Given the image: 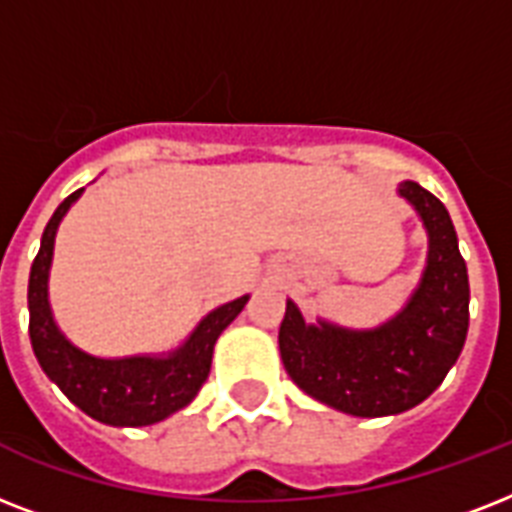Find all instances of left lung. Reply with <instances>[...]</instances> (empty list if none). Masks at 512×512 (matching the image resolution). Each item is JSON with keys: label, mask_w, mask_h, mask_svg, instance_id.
<instances>
[{"label": "left lung", "mask_w": 512, "mask_h": 512, "mask_svg": "<svg viewBox=\"0 0 512 512\" xmlns=\"http://www.w3.org/2000/svg\"><path fill=\"white\" fill-rule=\"evenodd\" d=\"M398 193L428 228V268L404 313L374 332L332 324L308 327L295 308L279 327L281 361L308 396L356 417H385L412 409L444 382L468 335V268L452 217L422 185L406 180Z\"/></svg>", "instance_id": "8db88e82"}]
</instances>
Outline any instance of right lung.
Masks as SVG:
<instances>
[{
  "mask_svg": "<svg viewBox=\"0 0 512 512\" xmlns=\"http://www.w3.org/2000/svg\"><path fill=\"white\" fill-rule=\"evenodd\" d=\"M74 191L60 201L55 215L42 233V247L36 252L31 276H28V335L36 361L44 374L58 385L92 420L140 428L170 417L172 412L191 404L199 393L212 366V350L228 324L241 313L249 297H239L228 305H220L201 321L191 340L170 358H95L74 348L60 335L47 305V271H50L52 244L60 217L79 199Z\"/></svg>",
  "mask_w": 512,
  "mask_h": 512,
  "instance_id": "add662e5",
  "label": "right lung"
}]
</instances>
